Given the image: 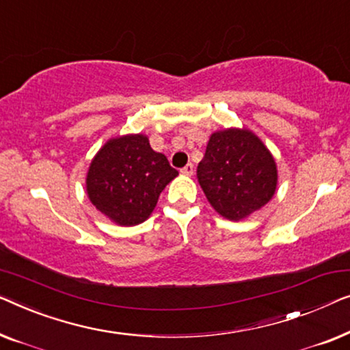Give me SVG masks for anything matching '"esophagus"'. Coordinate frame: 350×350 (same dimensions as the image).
Wrapping results in <instances>:
<instances>
[{
  "label": "esophagus",
  "instance_id": "esophagus-1",
  "mask_svg": "<svg viewBox=\"0 0 350 350\" xmlns=\"http://www.w3.org/2000/svg\"><path fill=\"white\" fill-rule=\"evenodd\" d=\"M193 165H191V163H189V165H185L184 166V168H182L180 170V173L182 174H185V176H191V174H193Z\"/></svg>",
  "mask_w": 350,
  "mask_h": 350
}]
</instances>
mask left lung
Wrapping results in <instances>:
<instances>
[{"instance_id": "1", "label": "left lung", "mask_w": 350, "mask_h": 350, "mask_svg": "<svg viewBox=\"0 0 350 350\" xmlns=\"http://www.w3.org/2000/svg\"><path fill=\"white\" fill-rule=\"evenodd\" d=\"M196 176L211 206L228 220L267 204L278 184L273 155L254 133L238 128L211 136Z\"/></svg>"}]
</instances>
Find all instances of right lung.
<instances>
[{"instance_id":"right-lung-1","label":"right lung","mask_w":350,"mask_h":350,"mask_svg":"<svg viewBox=\"0 0 350 350\" xmlns=\"http://www.w3.org/2000/svg\"><path fill=\"white\" fill-rule=\"evenodd\" d=\"M179 174L149 139L130 135L107 141L92 160L87 193L93 206L116 224L131 226L149 217L161 190Z\"/></svg>"}]
</instances>
